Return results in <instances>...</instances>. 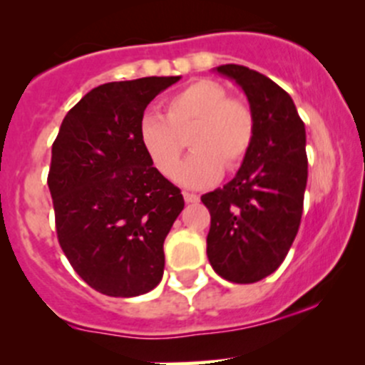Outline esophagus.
Wrapping results in <instances>:
<instances>
[{
  "mask_svg": "<svg viewBox=\"0 0 365 365\" xmlns=\"http://www.w3.org/2000/svg\"><path fill=\"white\" fill-rule=\"evenodd\" d=\"M182 196H184V202L186 203H198L200 202V196L195 193H187V191H184Z\"/></svg>",
  "mask_w": 365,
  "mask_h": 365,
  "instance_id": "esophagus-1",
  "label": "esophagus"
}]
</instances>
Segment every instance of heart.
<instances>
[{
	"label": "heart",
	"instance_id": "obj_1",
	"mask_svg": "<svg viewBox=\"0 0 365 365\" xmlns=\"http://www.w3.org/2000/svg\"><path fill=\"white\" fill-rule=\"evenodd\" d=\"M191 125L187 143L193 151L178 175L184 186H210L222 167L237 169L255 139V115L245 101L229 98L215 81H195L165 101L163 117L150 113L139 122V143L163 178L175 175L184 150L179 134Z\"/></svg>",
	"mask_w": 365,
	"mask_h": 365
}]
</instances>
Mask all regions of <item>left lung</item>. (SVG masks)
Segmentation results:
<instances>
[{"mask_svg":"<svg viewBox=\"0 0 365 365\" xmlns=\"http://www.w3.org/2000/svg\"><path fill=\"white\" fill-rule=\"evenodd\" d=\"M215 71L247 94L255 139L235 179L202 196L210 212L207 255L220 277L250 284L279 267L300 227L305 125L292 96L264 73L235 63Z\"/></svg>","mask_w":365,"mask_h":365,"instance_id":"obj_1","label":"left lung"}]
</instances>
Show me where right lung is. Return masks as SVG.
<instances>
[{"instance_id": "right-lung-1", "label": "right lung", "mask_w": 365, "mask_h": 365, "mask_svg": "<svg viewBox=\"0 0 365 365\" xmlns=\"http://www.w3.org/2000/svg\"><path fill=\"white\" fill-rule=\"evenodd\" d=\"M179 79L98 86L68 110L53 143L48 186L60 247L73 271L108 297H138L162 281L163 241L184 198L150 162L139 122Z\"/></svg>"}]
</instances>
